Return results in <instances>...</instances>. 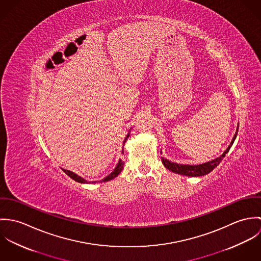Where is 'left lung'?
I'll use <instances>...</instances> for the list:
<instances>
[{"label":"left lung","mask_w":261,"mask_h":261,"mask_svg":"<svg viewBox=\"0 0 261 261\" xmlns=\"http://www.w3.org/2000/svg\"><path fill=\"white\" fill-rule=\"evenodd\" d=\"M237 133H238V125H237V129H236V133L230 143V145L228 146V148L226 149V150L224 151L223 153L212 160V161H209V162H206V163H203V164H200V165H183V164H177V163H174V162H171L165 158H162V163L163 165L171 172L175 173V174H179V175H184L187 177H201V176H205L207 174H209L211 171H213L219 164L220 162L223 160L225 154L229 151L230 148L232 147L235 139H236V136H237Z\"/></svg>","instance_id":"left-lung-1"}]
</instances>
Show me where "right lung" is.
<instances>
[{"instance_id": "right-lung-1", "label": "right lung", "mask_w": 261, "mask_h": 261, "mask_svg": "<svg viewBox=\"0 0 261 261\" xmlns=\"http://www.w3.org/2000/svg\"><path fill=\"white\" fill-rule=\"evenodd\" d=\"M129 133H130V129L128 130V134L126 135V137H125V139H124V141H123V143H122V146L125 144V142H126V140H127V138L129 137ZM123 166H124V163H123V161H121V160H119L118 161V163H117V165H116V167L114 168V170L112 171V173L108 176V177H106L105 179H102L100 182H108V181H111L112 179H114L121 171H122V169H123ZM63 171H64V173L66 174V175H68L71 179H73L74 181L76 182H78V183H81V184H88V183H90V182H87L86 180H84L82 177H80V176H78V175H76L75 173L73 172H71V171H68V170H64L63 169ZM96 182V181H95ZM95 182H93V183H95Z\"/></svg>"}]
</instances>
